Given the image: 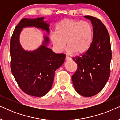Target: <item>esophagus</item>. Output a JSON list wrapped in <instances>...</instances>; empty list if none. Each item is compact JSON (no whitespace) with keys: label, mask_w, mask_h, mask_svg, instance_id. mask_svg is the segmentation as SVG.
I'll return each instance as SVG.
<instances>
[{"label":"esophagus","mask_w":120,"mask_h":120,"mask_svg":"<svg viewBox=\"0 0 120 120\" xmlns=\"http://www.w3.org/2000/svg\"><path fill=\"white\" fill-rule=\"evenodd\" d=\"M71 60V58H70L69 57H68V56H66V57H65V60Z\"/></svg>","instance_id":"1"}]
</instances>
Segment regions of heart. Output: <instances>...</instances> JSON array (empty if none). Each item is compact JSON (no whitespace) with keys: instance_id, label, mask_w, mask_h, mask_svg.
Returning <instances> with one entry per match:
<instances>
[{"instance_id":"b5f03b06","label":"heart","mask_w":120,"mask_h":120,"mask_svg":"<svg viewBox=\"0 0 120 120\" xmlns=\"http://www.w3.org/2000/svg\"><path fill=\"white\" fill-rule=\"evenodd\" d=\"M93 38V28L86 21L65 19L56 26L55 33L51 34L50 39L58 52L64 50L73 55L85 53L91 46Z\"/></svg>"}]
</instances>
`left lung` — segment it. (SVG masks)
I'll return each mask as SVG.
<instances>
[{"label": "left lung", "mask_w": 120, "mask_h": 120, "mask_svg": "<svg viewBox=\"0 0 120 120\" xmlns=\"http://www.w3.org/2000/svg\"><path fill=\"white\" fill-rule=\"evenodd\" d=\"M84 17L90 19L93 26L92 41L85 53L73 58L78 68L71 78L77 92L89 97L99 93L107 82L112 53L109 34L104 24L93 16Z\"/></svg>", "instance_id": "obj_1"}]
</instances>
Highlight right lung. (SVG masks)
<instances>
[{
    "label": "right lung",
    "mask_w": 120,
    "mask_h": 120,
    "mask_svg": "<svg viewBox=\"0 0 120 120\" xmlns=\"http://www.w3.org/2000/svg\"><path fill=\"white\" fill-rule=\"evenodd\" d=\"M42 17L21 19L15 28L10 46L11 70L15 79L24 93L35 97L44 96L50 91L55 72L65 58L64 54H56L47 47V36H44L42 45L33 51L24 50L21 46L19 37L23 28L34 27L49 34V24Z\"/></svg>",
    "instance_id": "1"
}]
</instances>
